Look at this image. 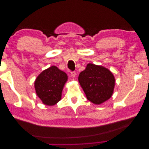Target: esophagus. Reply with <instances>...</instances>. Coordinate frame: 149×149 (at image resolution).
<instances>
[{"instance_id":"obj_1","label":"esophagus","mask_w":149,"mask_h":149,"mask_svg":"<svg viewBox=\"0 0 149 149\" xmlns=\"http://www.w3.org/2000/svg\"><path fill=\"white\" fill-rule=\"evenodd\" d=\"M71 75L72 77H75L76 75V71H71Z\"/></svg>"}]
</instances>
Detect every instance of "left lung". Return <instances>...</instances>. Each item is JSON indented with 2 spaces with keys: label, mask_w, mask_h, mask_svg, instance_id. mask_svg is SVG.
<instances>
[{
  "label": "left lung",
  "mask_w": 149,
  "mask_h": 149,
  "mask_svg": "<svg viewBox=\"0 0 149 149\" xmlns=\"http://www.w3.org/2000/svg\"><path fill=\"white\" fill-rule=\"evenodd\" d=\"M78 81L88 100L95 104L106 101L113 94L114 76L104 66L88 64L79 73Z\"/></svg>",
  "instance_id": "obj_1"
}]
</instances>
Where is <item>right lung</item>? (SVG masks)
<instances>
[{
    "mask_svg": "<svg viewBox=\"0 0 149 149\" xmlns=\"http://www.w3.org/2000/svg\"><path fill=\"white\" fill-rule=\"evenodd\" d=\"M68 76L55 66L43 71L36 79V93L45 105L53 106L61 100V93Z\"/></svg>",
    "mask_w": 149,
    "mask_h": 149,
    "instance_id": "add662e5",
    "label": "right lung"
}]
</instances>
